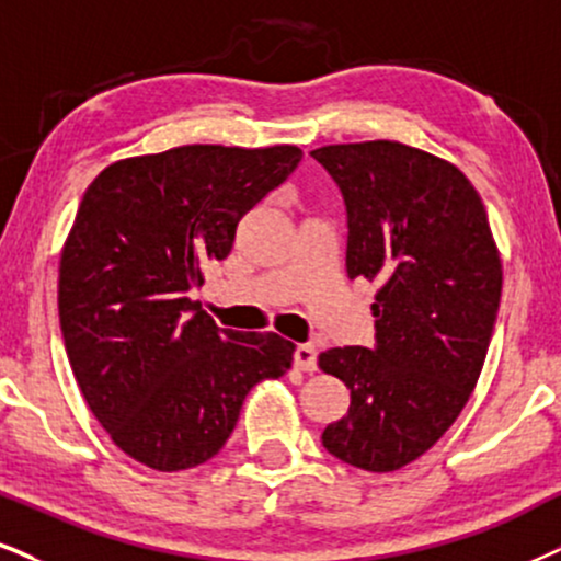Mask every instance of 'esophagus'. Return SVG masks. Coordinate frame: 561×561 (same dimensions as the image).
Returning <instances> with one entry per match:
<instances>
[{
    "label": "esophagus",
    "mask_w": 561,
    "mask_h": 561,
    "mask_svg": "<svg viewBox=\"0 0 561 561\" xmlns=\"http://www.w3.org/2000/svg\"><path fill=\"white\" fill-rule=\"evenodd\" d=\"M294 366H296V369H301V371H314V366H317L314 345H307V343L296 345V348H294Z\"/></svg>",
    "instance_id": "1"
}]
</instances>
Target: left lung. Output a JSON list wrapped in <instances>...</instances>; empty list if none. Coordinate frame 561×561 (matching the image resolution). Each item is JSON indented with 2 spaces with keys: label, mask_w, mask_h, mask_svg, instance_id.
Here are the masks:
<instances>
[{
  "label": "left lung",
  "mask_w": 561,
  "mask_h": 561,
  "mask_svg": "<svg viewBox=\"0 0 561 561\" xmlns=\"http://www.w3.org/2000/svg\"><path fill=\"white\" fill-rule=\"evenodd\" d=\"M348 210V278L377 280V343L320 354L351 405L324 426L337 460L371 473L408 466L471 398L500 309L502 260L486 207L458 165L398 140L312 150Z\"/></svg>",
  "instance_id": "obj_1"
}]
</instances>
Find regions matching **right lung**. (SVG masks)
Wrapping results in <instances>:
<instances>
[{"label":"right lung","instance_id":"obj_1","mask_svg":"<svg viewBox=\"0 0 561 561\" xmlns=\"http://www.w3.org/2000/svg\"><path fill=\"white\" fill-rule=\"evenodd\" d=\"M301 156L182 145L106 165L82 195L59 262L67 358L114 445L153 471L218 455L247 392L291 366V341L218 328L190 291Z\"/></svg>","mask_w":561,"mask_h":561}]
</instances>
